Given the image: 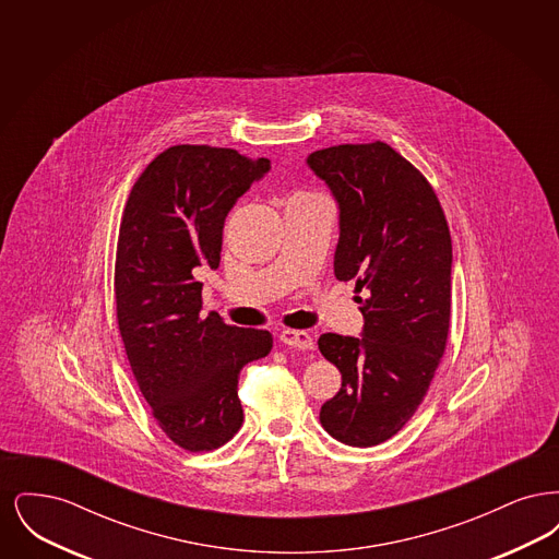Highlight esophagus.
<instances>
[{
  "instance_id": "obj_1",
  "label": "esophagus",
  "mask_w": 559,
  "mask_h": 559,
  "mask_svg": "<svg viewBox=\"0 0 559 559\" xmlns=\"http://www.w3.org/2000/svg\"><path fill=\"white\" fill-rule=\"evenodd\" d=\"M281 342L285 346L297 347V349H314V337L306 331H295V329H283L281 331Z\"/></svg>"
}]
</instances>
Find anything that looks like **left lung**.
<instances>
[{
  "label": "left lung",
  "mask_w": 559,
  "mask_h": 559,
  "mask_svg": "<svg viewBox=\"0 0 559 559\" xmlns=\"http://www.w3.org/2000/svg\"><path fill=\"white\" fill-rule=\"evenodd\" d=\"M308 165L340 205L335 276L367 292L362 337L320 335V354L342 372L320 424L367 449L406 426L447 349L451 230L426 176L385 142L329 146Z\"/></svg>",
  "instance_id": "1"
}]
</instances>
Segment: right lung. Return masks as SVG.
<instances>
[{
	"mask_svg": "<svg viewBox=\"0 0 559 559\" xmlns=\"http://www.w3.org/2000/svg\"><path fill=\"white\" fill-rule=\"evenodd\" d=\"M270 169L235 148L178 144L135 180L115 262L117 322L135 383L165 436L185 451L226 444L242 426L237 385L272 335L201 314L199 267L219 266L224 219Z\"/></svg>",
	"mask_w": 559,
	"mask_h": 559,
	"instance_id": "right-lung-1",
	"label": "right lung"
}]
</instances>
